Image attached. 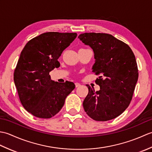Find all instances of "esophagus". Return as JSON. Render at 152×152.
I'll use <instances>...</instances> for the list:
<instances>
[{
  "label": "esophagus",
  "instance_id": "esophagus-1",
  "mask_svg": "<svg viewBox=\"0 0 152 152\" xmlns=\"http://www.w3.org/2000/svg\"><path fill=\"white\" fill-rule=\"evenodd\" d=\"M75 86H76V88H78V87H80V83H75Z\"/></svg>",
  "mask_w": 152,
  "mask_h": 152
}]
</instances>
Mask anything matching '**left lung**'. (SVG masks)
<instances>
[{
  "mask_svg": "<svg viewBox=\"0 0 152 152\" xmlns=\"http://www.w3.org/2000/svg\"><path fill=\"white\" fill-rule=\"evenodd\" d=\"M79 39L94 52L92 72L99 75L95 91L89 85L88 94L83 102L84 110L95 121H105L124 112L133 97L138 78L135 56L131 48L112 35L86 33Z\"/></svg>",
  "mask_w": 152,
  "mask_h": 152,
  "instance_id": "1",
  "label": "left lung"
}]
</instances>
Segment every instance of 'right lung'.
Instances as JSON below:
<instances>
[{
    "label": "right lung",
    "instance_id": "obj_1",
    "mask_svg": "<svg viewBox=\"0 0 152 152\" xmlns=\"http://www.w3.org/2000/svg\"><path fill=\"white\" fill-rule=\"evenodd\" d=\"M77 37L76 33L48 32L33 38L23 49L14 80L21 104L35 117L48 119L59 112L73 82L51 80L50 72L58 68V59Z\"/></svg>",
    "mask_w": 152,
    "mask_h": 152
}]
</instances>
